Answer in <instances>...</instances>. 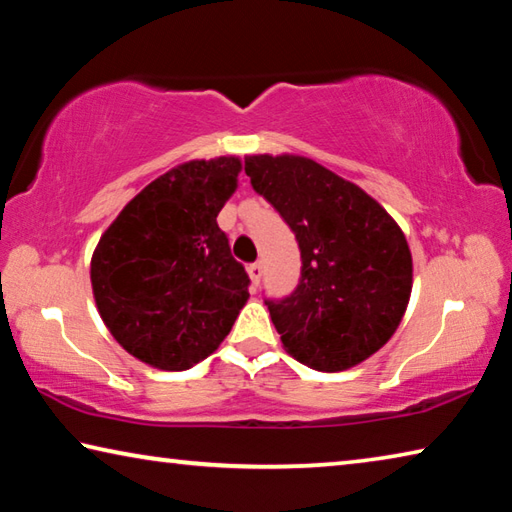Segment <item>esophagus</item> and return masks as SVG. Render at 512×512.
I'll list each match as a JSON object with an SVG mask.
<instances>
[{"label": "esophagus", "mask_w": 512, "mask_h": 512, "mask_svg": "<svg viewBox=\"0 0 512 512\" xmlns=\"http://www.w3.org/2000/svg\"><path fill=\"white\" fill-rule=\"evenodd\" d=\"M262 273H264V266H262V262H255V264H250L248 266V275H250V282L255 284H259V280H262Z\"/></svg>", "instance_id": "34e87169"}]
</instances>
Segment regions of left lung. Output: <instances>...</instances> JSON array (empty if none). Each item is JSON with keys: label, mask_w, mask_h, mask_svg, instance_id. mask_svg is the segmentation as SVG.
<instances>
[{"label": "left lung", "mask_w": 512, "mask_h": 512, "mask_svg": "<svg viewBox=\"0 0 512 512\" xmlns=\"http://www.w3.org/2000/svg\"><path fill=\"white\" fill-rule=\"evenodd\" d=\"M246 176L300 246L296 291L266 300L284 350L323 372L372 357L411 298L413 259L400 225L359 185L305 155H246Z\"/></svg>", "instance_id": "obj_1"}]
</instances>
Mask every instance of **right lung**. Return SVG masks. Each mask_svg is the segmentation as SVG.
I'll use <instances>...</instances> for the list:
<instances>
[{
    "instance_id": "add662e5",
    "label": "right lung",
    "mask_w": 512,
    "mask_h": 512,
    "mask_svg": "<svg viewBox=\"0 0 512 512\" xmlns=\"http://www.w3.org/2000/svg\"><path fill=\"white\" fill-rule=\"evenodd\" d=\"M241 160H189L128 201L90 262L99 316L158 370H187L219 348L250 298L248 275L216 223Z\"/></svg>"
}]
</instances>
